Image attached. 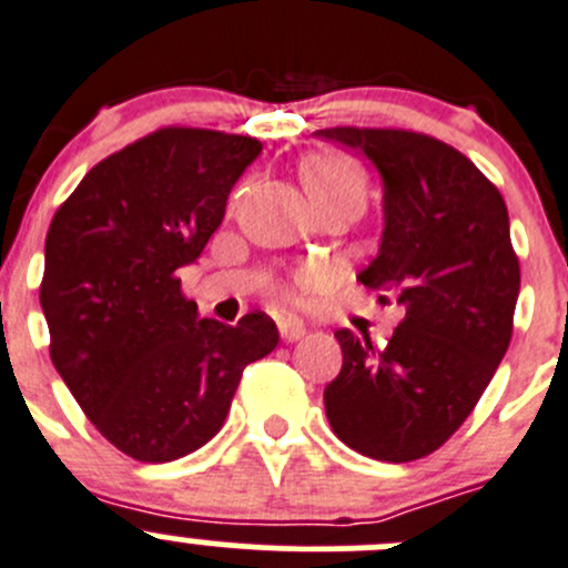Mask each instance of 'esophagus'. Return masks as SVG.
Listing matches in <instances>:
<instances>
[{"label":"esophagus","mask_w":568,"mask_h":568,"mask_svg":"<svg viewBox=\"0 0 568 568\" xmlns=\"http://www.w3.org/2000/svg\"><path fill=\"white\" fill-rule=\"evenodd\" d=\"M278 334H282L284 342H297L306 336V325H303L301 320H292V317L278 320Z\"/></svg>","instance_id":"1"}]
</instances>
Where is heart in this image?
Listing matches in <instances>:
<instances>
[{"instance_id":"obj_1","label":"heart","mask_w":568,"mask_h":568,"mask_svg":"<svg viewBox=\"0 0 568 568\" xmlns=\"http://www.w3.org/2000/svg\"><path fill=\"white\" fill-rule=\"evenodd\" d=\"M301 182L306 187L308 199L314 206L323 201L334 199V195L347 193V190H364V176L351 160L336 154H314L301 162ZM308 282L317 278V273H308Z\"/></svg>"}]
</instances>
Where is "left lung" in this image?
I'll return each mask as SVG.
<instances>
[{"label": "left lung", "mask_w": 568, "mask_h": 568, "mask_svg": "<svg viewBox=\"0 0 568 568\" xmlns=\"http://www.w3.org/2000/svg\"><path fill=\"white\" fill-rule=\"evenodd\" d=\"M367 156L384 184L378 256L358 282L406 317L384 351L336 331L342 369L325 417L351 450L403 464L439 450L497 373L519 297V260L499 190L462 151L403 129H320Z\"/></svg>", "instance_id": "obj_1"}]
</instances>
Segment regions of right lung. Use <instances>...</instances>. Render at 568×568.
<instances>
[{
	"instance_id": "right-lung-1",
	"label": "right lung",
	"mask_w": 568,
	"mask_h": 568,
	"mask_svg": "<svg viewBox=\"0 0 568 568\" xmlns=\"http://www.w3.org/2000/svg\"><path fill=\"white\" fill-rule=\"evenodd\" d=\"M262 143L168 126L85 173L47 234L41 306L52 364L110 445L143 464L204 447L243 369L278 345L267 314L199 320L193 265Z\"/></svg>"
}]
</instances>
